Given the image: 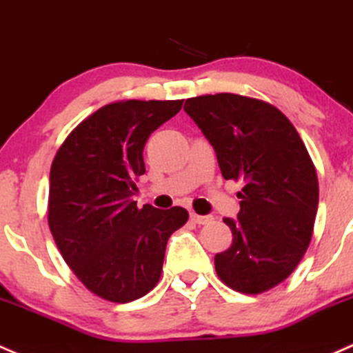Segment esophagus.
<instances>
[{
  "label": "esophagus",
  "mask_w": 353,
  "mask_h": 353,
  "mask_svg": "<svg viewBox=\"0 0 353 353\" xmlns=\"http://www.w3.org/2000/svg\"><path fill=\"white\" fill-rule=\"evenodd\" d=\"M191 220L194 221V223L198 225H208L213 221V216H210V214H196V213H191Z\"/></svg>",
  "instance_id": "34e87169"
}]
</instances>
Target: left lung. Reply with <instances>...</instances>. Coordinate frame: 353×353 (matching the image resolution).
Listing matches in <instances>:
<instances>
[{
  "mask_svg": "<svg viewBox=\"0 0 353 353\" xmlns=\"http://www.w3.org/2000/svg\"><path fill=\"white\" fill-rule=\"evenodd\" d=\"M184 111L216 152L225 179L242 181L239 220L223 218L232 247L214 255L228 288L259 294L283 283L311 242L318 210L313 161L291 121L261 99L220 92Z\"/></svg>",
  "mask_w": 353,
  "mask_h": 353,
  "instance_id": "left-lung-1",
  "label": "left lung"
}]
</instances>
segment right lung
Returning a JSON list of instances; mask_svg holds the SVG:
<instances>
[{"label": "right lung", "instance_id": "obj_1", "mask_svg": "<svg viewBox=\"0 0 353 353\" xmlns=\"http://www.w3.org/2000/svg\"><path fill=\"white\" fill-rule=\"evenodd\" d=\"M181 106L183 99L103 106L70 132L52 162V236L77 279L106 301H135L155 288L167 240L189 218L181 206L139 210L132 199L148 137Z\"/></svg>", "mask_w": 353, "mask_h": 353}]
</instances>
